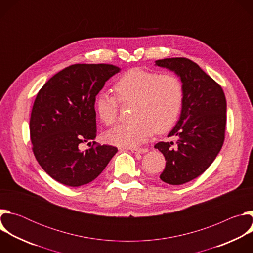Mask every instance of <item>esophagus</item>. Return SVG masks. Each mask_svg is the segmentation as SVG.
Here are the masks:
<instances>
[{"label": "esophagus", "instance_id": "obj_1", "mask_svg": "<svg viewBox=\"0 0 253 253\" xmlns=\"http://www.w3.org/2000/svg\"><path fill=\"white\" fill-rule=\"evenodd\" d=\"M130 151L132 153H135V154H143V153L148 152V149H146V148H135V149H130Z\"/></svg>", "mask_w": 253, "mask_h": 253}]
</instances>
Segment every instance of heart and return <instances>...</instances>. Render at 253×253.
I'll use <instances>...</instances> for the list:
<instances>
[{"label":"heart","mask_w":253,"mask_h":253,"mask_svg":"<svg viewBox=\"0 0 253 253\" xmlns=\"http://www.w3.org/2000/svg\"><path fill=\"white\" fill-rule=\"evenodd\" d=\"M117 98L106 92L95 100L100 119L112 125L118 117L119 102H134V122L120 124L110 130L107 139L113 145L135 148L147 141L152 134L168 131L176 122L183 101L182 82L171 73L158 75L142 68L128 70L116 81Z\"/></svg>","instance_id":"obj_1"}]
</instances>
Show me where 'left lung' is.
<instances>
[{
  "label": "left lung",
  "mask_w": 253,
  "mask_h": 253,
  "mask_svg": "<svg viewBox=\"0 0 253 253\" xmlns=\"http://www.w3.org/2000/svg\"><path fill=\"white\" fill-rule=\"evenodd\" d=\"M180 78L183 101L180 118L168 136L173 142H158L154 148L165 157L160 175L163 182L181 185L201 175L219 153L226 126V99L222 88L193 61L167 58L155 61Z\"/></svg>",
  "instance_id": "1"
}]
</instances>
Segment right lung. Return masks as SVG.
Masks as SVG:
<instances>
[{
	"mask_svg": "<svg viewBox=\"0 0 253 253\" xmlns=\"http://www.w3.org/2000/svg\"><path fill=\"white\" fill-rule=\"evenodd\" d=\"M120 72L109 64H75L54 75L35 99L30 119L33 152L56 181L71 187L90 183L118 149L93 145L97 135L95 100L106 81Z\"/></svg>",
	"mask_w": 253,
	"mask_h": 253,
	"instance_id": "add662e5",
	"label": "right lung"
}]
</instances>
